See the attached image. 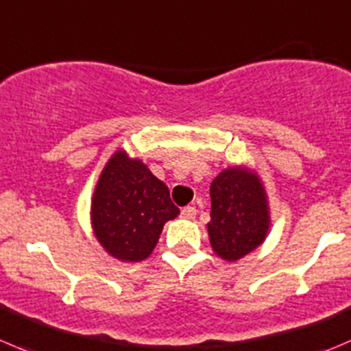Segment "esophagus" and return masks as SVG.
<instances>
[{
    "label": "esophagus",
    "mask_w": 351,
    "mask_h": 351,
    "mask_svg": "<svg viewBox=\"0 0 351 351\" xmlns=\"http://www.w3.org/2000/svg\"><path fill=\"white\" fill-rule=\"evenodd\" d=\"M182 217L183 219H195V214H197V209L193 206H186L182 209Z\"/></svg>",
    "instance_id": "esophagus-1"
}]
</instances>
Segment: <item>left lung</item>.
<instances>
[{
  "label": "left lung",
  "instance_id": "obj_1",
  "mask_svg": "<svg viewBox=\"0 0 351 351\" xmlns=\"http://www.w3.org/2000/svg\"><path fill=\"white\" fill-rule=\"evenodd\" d=\"M269 207L257 175L230 168L210 183V221L207 223L214 252L226 261L250 254L269 230Z\"/></svg>",
  "mask_w": 351,
  "mask_h": 351
}]
</instances>
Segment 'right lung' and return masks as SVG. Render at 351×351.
I'll return each mask as SVG.
<instances>
[{"label": "right lung", "instance_id": "right-lung-1", "mask_svg": "<svg viewBox=\"0 0 351 351\" xmlns=\"http://www.w3.org/2000/svg\"><path fill=\"white\" fill-rule=\"evenodd\" d=\"M178 213L168 186L123 151L113 154L101 173L90 209L94 233L104 250L128 262L147 258L166 221Z\"/></svg>", "mask_w": 351, "mask_h": 351}]
</instances>
